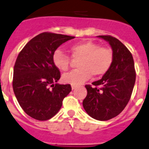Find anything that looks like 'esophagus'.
Instances as JSON below:
<instances>
[{
  "instance_id": "1",
  "label": "esophagus",
  "mask_w": 149,
  "mask_h": 149,
  "mask_svg": "<svg viewBox=\"0 0 149 149\" xmlns=\"http://www.w3.org/2000/svg\"><path fill=\"white\" fill-rule=\"evenodd\" d=\"M76 88H77V86H76V85H71V88H72V90H74V89H75Z\"/></svg>"
}]
</instances>
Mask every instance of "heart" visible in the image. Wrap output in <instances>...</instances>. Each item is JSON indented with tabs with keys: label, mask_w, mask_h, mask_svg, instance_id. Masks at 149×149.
I'll use <instances>...</instances> for the list:
<instances>
[{
	"label": "heart",
	"mask_w": 149,
	"mask_h": 149,
	"mask_svg": "<svg viewBox=\"0 0 149 149\" xmlns=\"http://www.w3.org/2000/svg\"><path fill=\"white\" fill-rule=\"evenodd\" d=\"M71 56L79 59V69L64 74L62 79L64 82L74 85H80L89 79L91 76L101 77L107 73L113 61V54L108 47L89 40H84L69 48ZM53 64L59 71H67L70 65V57L61 49H56L53 54Z\"/></svg>",
	"instance_id": "1"
}]
</instances>
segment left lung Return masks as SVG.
<instances>
[{"instance_id": "left-lung-1", "label": "left lung", "mask_w": 149, "mask_h": 149, "mask_svg": "<svg viewBox=\"0 0 149 149\" xmlns=\"http://www.w3.org/2000/svg\"><path fill=\"white\" fill-rule=\"evenodd\" d=\"M109 42L113 54L111 68L100 80L85 85L84 109L97 120H108L121 113L131 99L136 74L132 54L120 41L110 36H98ZM98 86L99 88H97Z\"/></svg>"}]
</instances>
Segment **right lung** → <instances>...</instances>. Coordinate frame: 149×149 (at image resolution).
<instances>
[{"mask_svg":"<svg viewBox=\"0 0 149 149\" xmlns=\"http://www.w3.org/2000/svg\"><path fill=\"white\" fill-rule=\"evenodd\" d=\"M74 38L40 33L18 54L14 67L13 90L20 107L31 117L38 120L52 118L71 91V85L56 83L61 74L53 64V54L61 45Z\"/></svg>","mask_w":149,"mask_h":149,"instance_id":"obj_1","label":"right lung"}]
</instances>
